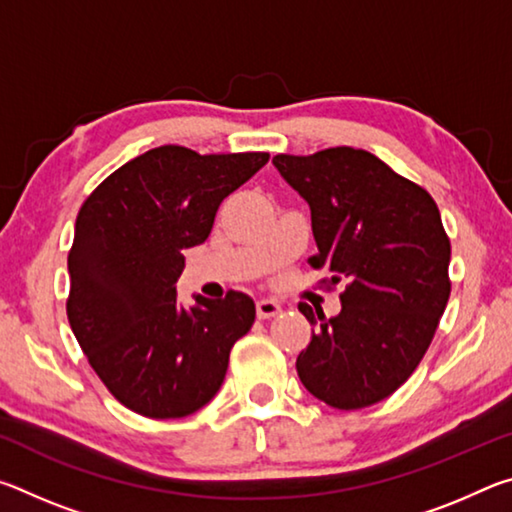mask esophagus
<instances>
[{"mask_svg":"<svg viewBox=\"0 0 512 512\" xmlns=\"http://www.w3.org/2000/svg\"><path fill=\"white\" fill-rule=\"evenodd\" d=\"M280 311H282L280 302H275V300H259L257 302V318H262V320L273 318L280 314Z\"/></svg>","mask_w":512,"mask_h":512,"instance_id":"34e87169","label":"esophagus"}]
</instances>
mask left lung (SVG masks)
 <instances>
[{
  "instance_id": "8db88e82",
  "label": "left lung",
  "mask_w": 512,
  "mask_h": 512,
  "mask_svg": "<svg viewBox=\"0 0 512 512\" xmlns=\"http://www.w3.org/2000/svg\"><path fill=\"white\" fill-rule=\"evenodd\" d=\"M273 164L311 210L318 253L309 266L329 275L325 287H345L334 318L298 305L316 327L298 354V377L341 411L386 400L418 368L452 291L438 205L377 155L350 146L280 153Z\"/></svg>"
}]
</instances>
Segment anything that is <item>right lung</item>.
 I'll list each match as a JSON object with an SVG mask.
<instances>
[{
	"instance_id": "1",
	"label": "right lung",
	"mask_w": 512,
	"mask_h": 512,
	"mask_svg": "<svg viewBox=\"0 0 512 512\" xmlns=\"http://www.w3.org/2000/svg\"><path fill=\"white\" fill-rule=\"evenodd\" d=\"M268 153L201 155L167 144L103 180L76 216L67 318L108 391L155 420L185 418L219 391L230 350L255 323L241 291L176 298L183 250L210 237L225 196Z\"/></svg>"
}]
</instances>
